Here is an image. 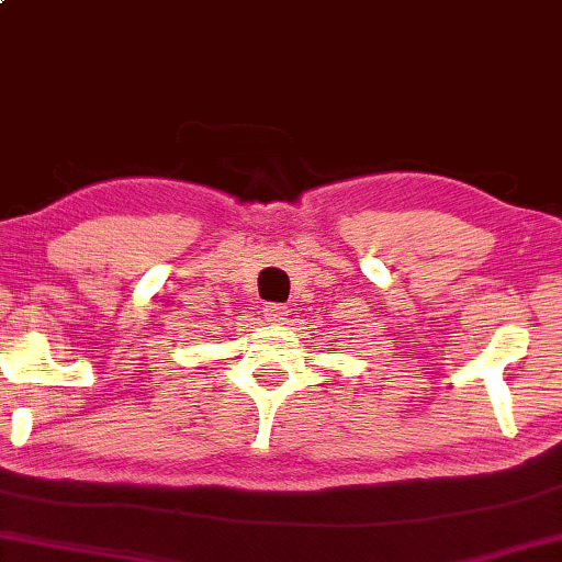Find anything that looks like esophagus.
I'll return each mask as SVG.
<instances>
[{"label": "esophagus", "instance_id": "1", "mask_svg": "<svg viewBox=\"0 0 562 562\" xmlns=\"http://www.w3.org/2000/svg\"><path fill=\"white\" fill-rule=\"evenodd\" d=\"M266 318H269L273 326H283L289 321V308L283 303H269L266 306Z\"/></svg>", "mask_w": 562, "mask_h": 562}]
</instances>
